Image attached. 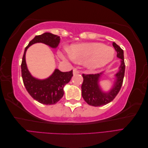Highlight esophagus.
Here are the masks:
<instances>
[{
    "label": "esophagus",
    "instance_id": "34e87169",
    "mask_svg": "<svg viewBox=\"0 0 148 148\" xmlns=\"http://www.w3.org/2000/svg\"><path fill=\"white\" fill-rule=\"evenodd\" d=\"M73 75H77L79 73V71L77 69H74L73 70Z\"/></svg>",
    "mask_w": 148,
    "mask_h": 148
}]
</instances>
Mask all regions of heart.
<instances>
[{
  "label": "heart",
  "instance_id": "b5f03b06",
  "mask_svg": "<svg viewBox=\"0 0 148 148\" xmlns=\"http://www.w3.org/2000/svg\"><path fill=\"white\" fill-rule=\"evenodd\" d=\"M114 49L101 42L82 43L71 45L66 55L69 59L83 63L87 68L95 70L102 68L113 60ZM60 56L64 57L60 53Z\"/></svg>",
  "mask_w": 148,
  "mask_h": 148
}]
</instances>
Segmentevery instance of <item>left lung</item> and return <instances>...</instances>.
Returning a JSON list of instances; mask_svg holds the SVG:
<instances>
[{
  "label": "left lung",
  "instance_id": "obj_1",
  "mask_svg": "<svg viewBox=\"0 0 148 148\" xmlns=\"http://www.w3.org/2000/svg\"><path fill=\"white\" fill-rule=\"evenodd\" d=\"M112 45L117 52V57L122 60L119 72L115 75L117 78L116 82L109 92L104 93L99 89L98 82L102 75L101 73L82 75L83 77V82L82 85V97L85 102L90 106L99 107L108 104L117 96L122 86L125 69L123 51L116 43L113 42Z\"/></svg>",
  "mask_w": 148,
  "mask_h": 148
}]
</instances>
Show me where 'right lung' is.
<instances>
[{
    "instance_id": "right-lung-1",
    "label": "right lung",
    "mask_w": 148,
    "mask_h": 148,
    "mask_svg": "<svg viewBox=\"0 0 148 148\" xmlns=\"http://www.w3.org/2000/svg\"><path fill=\"white\" fill-rule=\"evenodd\" d=\"M60 37L50 33L36 36L26 47L21 64V77L23 84L30 96L42 104L52 105L59 101L64 95V87L73 76V70L62 72L56 69L48 78L39 80L33 78L29 73L25 61L27 49L33 44L42 42L51 47L56 48L60 42Z\"/></svg>"
}]
</instances>
